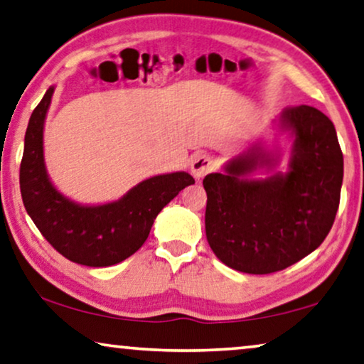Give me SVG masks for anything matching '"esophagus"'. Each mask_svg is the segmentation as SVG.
Listing matches in <instances>:
<instances>
[{"label":"esophagus","mask_w":364,"mask_h":364,"mask_svg":"<svg viewBox=\"0 0 364 364\" xmlns=\"http://www.w3.org/2000/svg\"><path fill=\"white\" fill-rule=\"evenodd\" d=\"M214 170V160L210 155L205 154H198L194 156L191 161V173L194 175V178H203L204 175H208L209 171Z\"/></svg>","instance_id":"34e87169"}]
</instances>
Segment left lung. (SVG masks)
<instances>
[{"label": "left lung", "instance_id": "obj_1", "mask_svg": "<svg viewBox=\"0 0 364 364\" xmlns=\"http://www.w3.org/2000/svg\"><path fill=\"white\" fill-rule=\"evenodd\" d=\"M292 140L281 150L257 140L204 178L205 237L215 257L248 274H269L312 253L328 235L340 204L343 154L333 122L312 106L286 107L274 121ZM258 171L267 178H253Z\"/></svg>", "mask_w": 364, "mask_h": 364}]
</instances>
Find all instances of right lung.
<instances>
[{
  "label": "right lung",
  "mask_w": 364,
  "mask_h": 364,
  "mask_svg": "<svg viewBox=\"0 0 364 364\" xmlns=\"http://www.w3.org/2000/svg\"><path fill=\"white\" fill-rule=\"evenodd\" d=\"M53 86L31 114L19 170L24 208L41 234L70 262L102 268L121 263L144 245L156 215L193 176L166 173L144 180L112 203H75L53 186L43 160V124Z\"/></svg>",
  "instance_id": "add662e5"
}]
</instances>
